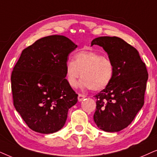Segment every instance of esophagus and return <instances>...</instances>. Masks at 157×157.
<instances>
[{
    "label": "esophagus",
    "instance_id": "34e87169",
    "mask_svg": "<svg viewBox=\"0 0 157 157\" xmlns=\"http://www.w3.org/2000/svg\"><path fill=\"white\" fill-rule=\"evenodd\" d=\"M85 98V96H84V95L82 94H79L78 95V97H77V99H78L79 101H82Z\"/></svg>",
    "mask_w": 157,
    "mask_h": 157
}]
</instances>
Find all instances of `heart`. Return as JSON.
Returning <instances> with one entry per match:
<instances>
[{"instance_id": "obj_1", "label": "heart", "mask_w": 157, "mask_h": 157, "mask_svg": "<svg viewBox=\"0 0 157 157\" xmlns=\"http://www.w3.org/2000/svg\"><path fill=\"white\" fill-rule=\"evenodd\" d=\"M112 61L101 53L92 51H80L75 53L74 61L68 60L65 74L68 85L77 86L79 77H82L80 86L82 89L100 91L106 88L114 76Z\"/></svg>"}]
</instances>
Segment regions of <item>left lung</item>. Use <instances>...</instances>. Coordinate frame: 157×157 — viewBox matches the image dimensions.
Listing matches in <instances>:
<instances>
[{"mask_svg": "<svg viewBox=\"0 0 157 157\" xmlns=\"http://www.w3.org/2000/svg\"><path fill=\"white\" fill-rule=\"evenodd\" d=\"M101 46L112 61L114 76L110 84L96 95L93 120L106 132H118L132 122L144 104L148 75L138 51L117 37H99L91 45Z\"/></svg>", "mask_w": 157, "mask_h": 157, "instance_id": "obj_1", "label": "left lung"}]
</instances>
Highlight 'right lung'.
I'll list each match as a JSON object with an SVG mask.
<instances>
[{
	"label": "right lung",
	"mask_w": 157,
	"mask_h": 157,
	"mask_svg": "<svg viewBox=\"0 0 157 157\" xmlns=\"http://www.w3.org/2000/svg\"><path fill=\"white\" fill-rule=\"evenodd\" d=\"M77 47L63 35L37 40L24 49L11 74L13 105L31 130L53 133L64 125L78 95L65 79L69 54Z\"/></svg>",
	"instance_id": "right-lung-1"
}]
</instances>
